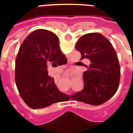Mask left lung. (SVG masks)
<instances>
[{
	"label": "left lung",
	"instance_id": "left-lung-1",
	"mask_svg": "<svg viewBox=\"0 0 133 133\" xmlns=\"http://www.w3.org/2000/svg\"><path fill=\"white\" fill-rule=\"evenodd\" d=\"M76 49L81 60H90L83 72L84 88L73 94L71 99L92 105H99L117 92L121 77L118 56L110 41L97 32L86 34L78 39Z\"/></svg>",
	"mask_w": 133,
	"mask_h": 133
}]
</instances>
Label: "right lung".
<instances>
[{
  "mask_svg": "<svg viewBox=\"0 0 133 133\" xmlns=\"http://www.w3.org/2000/svg\"><path fill=\"white\" fill-rule=\"evenodd\" d=\"M66 63L58 36L52 32L38 29L25 38L15 61V81L21 98L29 107L43 109L69 99L58 90L47 71L50 64L57 66Z\"/></svg>",
  "mask_w": 133,
  "mask_h": 133,
  "instance_id": "right-lung-1",
  "label": "right lung"
}]
</instances>
